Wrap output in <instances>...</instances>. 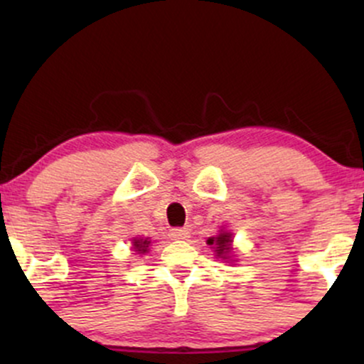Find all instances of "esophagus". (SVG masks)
<instances>
[{"instance_id":"34e87169","label":"esophagus","mask_w":364,"mask_h":364,"mask_svg":"<svg viewBox=\"0 0 364 364\" xmlns=\"http://www.w3.org/2000/svg\"><path fill=\"white\" fill-rule=\"evenodd\" d=\"M169 237L171 240L183 241V240H188V237H190V232H188L186 228H174V229H171Z\"/></svg>"}]
</instances>
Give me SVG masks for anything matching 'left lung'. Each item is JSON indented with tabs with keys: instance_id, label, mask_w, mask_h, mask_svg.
Instances as JSON below:
<instances>
[{
	"instance_id": "8db88e82",
	"label": "left lung",
	"mask_w": 364,
	"mask_h": 364,
	"mask_svg": "<svg viewBox=\"0 0 364 364\" xmlns=\"http://www.w3.org/2000/svg\"><path fill=\"white\" fill-rule=\"evenodd\" d=\"M207 245H210V248H214L215 257L220 260L231 262V253H232V235L229 231L220 229V232L214 237H208Z\"/></svg>"
}]
</instances>
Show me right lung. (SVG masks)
I'll list each match as a JSON object with an SVG mask.
<instances>
[{
    "label": "right lung",
    "mask_w": 364,
    "mask_h": 364,
    "mask_svg": "<svg viewBox=\"0 0 364 364\" xmlns=\"http://www.w3.org/2000/svg\"><path fill=\"white\" fill-rule=\"evenodd\" d=\"M132 248H133V252H136L139 255H145V253H149V246H150V240L149 237H133L132 240Z\"/></svg>",
    "instance_id": "obj_1"
}]
</instances>
